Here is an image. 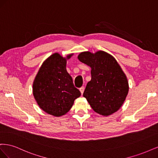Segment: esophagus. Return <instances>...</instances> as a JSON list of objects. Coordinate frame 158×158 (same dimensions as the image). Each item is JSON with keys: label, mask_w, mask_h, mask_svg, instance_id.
Here are the masks:
<instances>
[{"label": "esophagus", "mask_w": 158, "mask_h": 158, "mask_svg": "<svg viewBox=\"0 0 158 158\" xmlns=\"http://www.w3.org/2000/svg\"><path fill=\"white\" fill-rule=\"evenodd\" d=\"M80 92H81V94H83V93H84V87H81L80 88Z\"/></svg>", "instance_id": "1"}]
</instances>
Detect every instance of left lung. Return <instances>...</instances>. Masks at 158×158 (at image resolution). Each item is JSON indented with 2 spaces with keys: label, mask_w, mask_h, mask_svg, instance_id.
I'll return each instance as SVG.
<instances>
[{
  "label": "left lung",
  "mask_w": 158,
  "mask_h": 158,
  "mask_svg": "<svg viewBox=\"0 0 158 158\" xmlns=\"http://www.w3.org/2000/svg\"><path fill=\"white\" fill-rule=\"evenodd\" d=\"M78 60L90 66L92 79L88 82L83 96L95 112L108 116L117 111L128 92L127 78L114 57L99 51L80 52Z\"/></svg>",
  "instance_id": "1"
}]
</instances>
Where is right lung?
Returning a JSON list of instances; mask_svg holds the SVG:
<instances>
[{"mask_svg":"<svg viewBox=\"0 0 158 158\" xmlns=\"http://www.w3.org/2000/svg\"><path fill=\"white\" fill-rule=\"evenodd\" d=\"M66 58L58 52L51 55L42 64L33 84V94L40 107L55 117L64 115L81 95L66 69Z\"/></svg>","mask_w":158,"mask_h":158,"instance_id":"1","label":"right lung"}]
</instances>
